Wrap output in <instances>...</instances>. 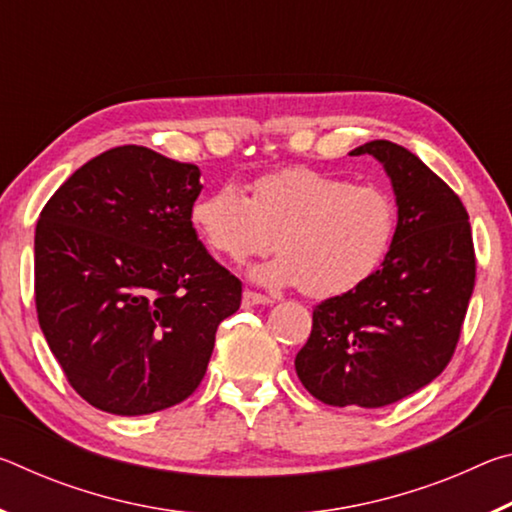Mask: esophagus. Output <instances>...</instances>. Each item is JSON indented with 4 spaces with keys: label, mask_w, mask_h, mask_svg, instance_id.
Listing matches in <instances>:
<instances>
[{
    "label": "esophagus",
    "mask_w": 512,
    "mask_h": 512,
    "mask_svg": "<svg viewBox=\"0 0 512 512\" xmlns=\"http://www.w3.org/2000/svg\"><path fill=\"white\" fill-rule=\"evenodd\" d=\"M268 302H273L271 296H264V293H257V291H244V305L246 307H255V305H268Z\"/></svg>",
    "instance_id": "1"
}]
</instances>
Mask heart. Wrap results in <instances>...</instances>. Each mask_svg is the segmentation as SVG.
<instances>
[{
	"label": "heart",
	"instance_id": "obj_1",
	"mask_svg": "<svg viewBox=\"0 0 512 512\" xmlns=\"http://www.w3.org/2000/svg\"><path fill=\"white\" fill-rule=\"evenodd\" d=\"M192 221L210 250L232 262L266 255L277 239L280 257L257 280L300 284L311 298L357 289L377 271L393 244V198L334 173L291 167L257 178L250 198L225 183L196 198Z\"/></svg>",
	"mask_w": 512,
	"mask_h": 512
}]
</instances>
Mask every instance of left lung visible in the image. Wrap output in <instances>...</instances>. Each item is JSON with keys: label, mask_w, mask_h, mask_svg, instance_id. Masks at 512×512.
<instances>
[{"label": "left lung", "mask_w": 512, "mask_h": 512, "mask_svg": "<svg viewBox=\"0 0 512 512\" xmlns=\"http://www.w3.org/2000/svg\"><path fill=\"white\" fill-rule=\"evenodd\" d=\"M350 155H372L384 164L397 228L391 250L366 282L314 307L296 372L320 402L379 409L420 391L452 361L476 257L461 198L418 155L388 140Z\"/></svg>", "instance_id": "left-lung-1"}]
</instances>
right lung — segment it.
<instances>
[{
    "label": "right lung",
    "instance_id": "add662e5",
    "mask_svg": "<svg viewBox=\"0 0 512 512\" xmlns=\"http://www.w3.org/2000/svg\"><path fill=\"white\" fill-rule=\"evenodd\" d=\"M196 164L117 146L76 169L36 225V311L69 386L115 415L176 406L201 384L241 282L192 225Z\"/></svg>",
    "mask_w": 512,
    "mask_h": 512
}]
</instances>
